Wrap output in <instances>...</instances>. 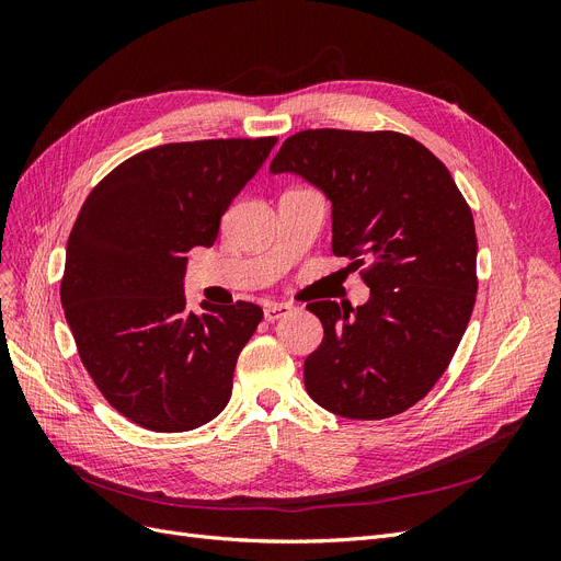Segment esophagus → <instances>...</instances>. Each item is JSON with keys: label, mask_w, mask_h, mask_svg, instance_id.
I'll return each mask as SVG.
<instances>
[{"label": "esophagus", "mask_w": 561, "mask_h": 561, "mask_svg": "<svg viewBox=\"0 0 561 561\" xmlns=\"http://www.w3.org/2000/svg\"><path fill=\"white\" fill-rule=\"evenodd\" d=\"M290 309H293L290 304H266V307H264V318H266L268 322H274V320H278V318L290 313Z\"/></svg>", "instance_id": "esophagus-1"}]
</instances>
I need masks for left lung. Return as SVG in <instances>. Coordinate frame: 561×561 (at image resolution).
<instances>
[{
    "label": "left lung",
    "mask_w": 561,
    "mask_h": 561,
    "mask_svg": "<svg viewBox=\"0 0 561 561\" xmlns=\"http://www.w3.org/2000/svg\"><path fill=\"white\" fill-rule=\"evenodd\" d=\"M332 201V252L348 257L369 301H311L322 344L304 363L328 412L402 414L445 375L478 295V236L447 165L396 130H299L271 161Z\"/></svg>",
    "instance_id": "left-lung-1"
}]
</instances>
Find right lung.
<instances>
[{"mask_svg":"<svg viewBox=\"0 0 561 561\" xmlns=\"http://www.w3.org/2000/svg\"><path fill=\"white\" fill-rule=\"evenodd\" d=\"M278 138L171 142L118 163L67 239L60 301L100 393L138 426L182 433L225 410L257 304L186 309V254L210 248Z\"/></svg>","mask_w":561,"mask_h":561,"instance_id":"obj_1","label":"right lung"}]
</instances>
